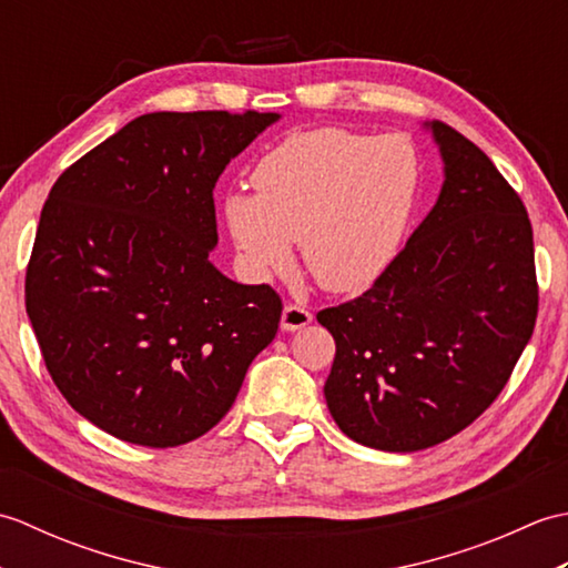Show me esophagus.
Returning <instances> with one entry per match:
<instances>
[{
	"label": "esophagus",
	"mask_w": 568,
	"mask_h": 568,
	"mask_svg": "<svg viewBox=\"0 0 568 568\" xmlns=\"http://www.w3.org/2000/svg\"><path fill=\"white\" fill-rule=\"evenodd\" d=\"M312 322V312L303 305H295V303H287L283 307V317H281V327L285 332H295V329H303Z\"/></svg>",
	"instance_id": "1"
}]
</instances>
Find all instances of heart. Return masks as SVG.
<instances>
[{
    "label": "heart",
    "instance_id": "heart-1",
    "mask_svg": "<svg viewBox=\"0 0 568 568\" xmlns=\"http://www.w3.org/2000/svg\"><path fill=\"white\" fill-rule=\"evenodd\" d=\"M251 192L224 200L229 234L251 271H281L300 241L307 273L334 293L364 291L400 251L417 192L403 139L312 129L253 168Z\"/></svg>",
    "mask_w": 568,
    "mask_h": 568
}]
</instances>
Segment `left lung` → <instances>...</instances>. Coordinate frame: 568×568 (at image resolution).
<instances>
[{
	"mask_svg": "<svg viewBox=\"0 0 568 568\" xmlns=\"http://www.w3.org/2000/svg\"><path fill=\"white\" fill-rule=\"evenodd\" d=\"M439 200L368 291L317 312L336 354L324 397L336 425L381 452H419L478 419L535 332L532 224L474 141L432 122Z\"/></svg>",
	"mask_w": 568,
	"mask_h": 568,
	"instance_id": "8db88e82",
	"label": "left lung"
}]
</instances>
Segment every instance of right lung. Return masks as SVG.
Segmentation results:
<instances>
[{
  "instance_id": "1",
  "label": "right lung",
  "mask_w": 568,
  "mask_h": 568,
  "mask_svg": "<svg viewBox=\"0 0 568 568\" xmlns=\"http://www.w3.org/2000/svg\"><path fill=\"white\" fill-rule=\"evenodd\" d=\"M277 114H143L65 168L27 265V312L72 409L129 444L168 449L232 409L273 342L271 285L214 268L212 190Z\"/></svg>"
}]
</instances>
